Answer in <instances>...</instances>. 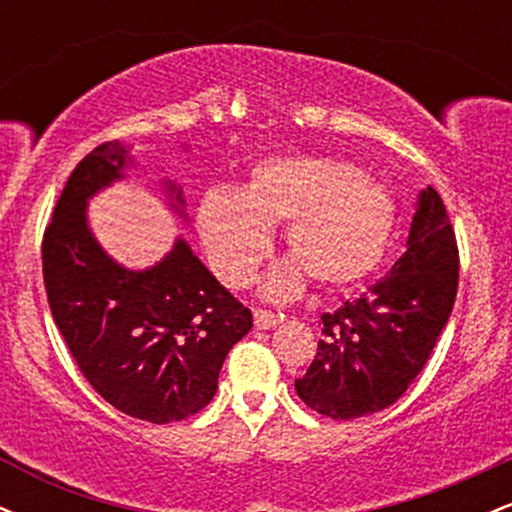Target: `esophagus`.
Masks as SVG:
<instances>
[{
  "mask_svg": "<svg viewBox=\"0 0 512 512\" xmlns=\"http://www.w3.org/2000/svg\"><path fill=\"white\" fill-rule=\"evenodd\" d=\"M252 317H255V327H257V330H272V327L279 325V315L272 313V310L257 308L255 313H252Z\"/></svg>",
  "mask_w": 512,
  "mask_h": 512,
  "instance_id": "esophagus-1",
  "label": "esophagus"
}]
</instances>
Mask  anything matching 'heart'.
Listing matches in <instances>:
<instances>
[{"mask_svg": "<svg viewBox=\"0 0 512 512\" xmlns=\"http://www.w3.org/2000/svg\"><path fill=\"white\" fill-rule=\"evenodd\" d=\"M284 224L293 260L269 274L264 291L284 298L303 272L322 289L358 284L383 260L395 228L390 192L351 163L325 156L257 161L243 190L211 187L197 204V231L209 264L226 286H245Z\"/></svg>", "mask_w": 512, "mask_h": 512, "instance_id": "1", "label": "heart"}]
</instances>
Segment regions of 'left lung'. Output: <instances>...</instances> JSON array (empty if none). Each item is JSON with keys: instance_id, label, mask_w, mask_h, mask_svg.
I'll list each match as a JSON object with an SVG mask.
<instances>
[{"instance_id": "left-lung-1", "label": "left lung", "mask_w": 512, "mask_h": 512, "mask_svg": "<svg viewBox=\"0 0 512 512\" xmlns=\"http://www.w3.org/2000/svg\"><path fill=\"white\" fill-rule=\"evenodd\" d=\"M460 255L443 199L426 187L407 252L366 293L322 315V339L298 397L330 419L395 404L426 366L457 296Z\"/></svg>"}]
</instances>
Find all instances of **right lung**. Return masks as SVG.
<instances>
[{
    "instance_id": "right-lung-1",
    "label": "right lung",
    "mask_w": 512,
    "mask_h": 512,
    "mask_svg": "<svg viewBox=\"0 0 512 512\" xmlns=\"http://www.w3.org/2000/svg\"><path fill=\"white\" fill-rule=\"evenodd\" d=\"M127 161L125 146L105 142L72 170L45 228L43 279L57 330L93 390L134 419L170 424L211 402L252 313L182 238L144 272L105 255L86 223V202L125 178ZM168 190L182 204L173 182Z\"/></svg>"
}]
</instances>
